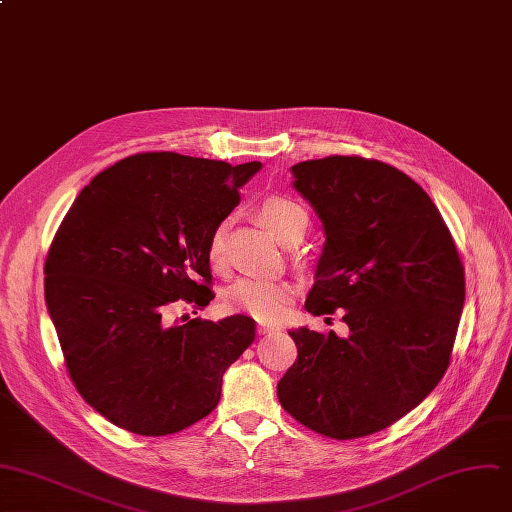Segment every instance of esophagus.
<instances>
[{"label": "esophagus", "instance_id": "esophagus-1", "mask_svg": "<svg viewBox=\"0 0 512 512\" xmlns=\"http://www.w3.org/2000/svg\"><path fill=\"white\" fill-rule=\"evenodd\" d=\"M256 332H258L260 336H266V334H274V332H279V328H274V326H264V324H258Z\"/></svg>", "mask_w": 512, "mask_h": 512}]
</instances>
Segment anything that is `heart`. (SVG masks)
<instances>
[{
	"label": "heart",
	"instance_id": "b5f03b06",
	"mask_svg": "<svg viewBox=\"0 0 512 512\" xmlns=\"http://www.w3.org/2000/svg\"><path fill=\"white\" fill-rule=\"evenodd\" d=\"M260 217L266 227L277 235L283 244H289L297 235H303L309 217L301 205L287 199V196H270L260 205ZM207 260L211 268H225V244L223 229H215L209 246ZM295 289L285 281H264V279H238L225 291V307L231 311H242L260 322H277L285 316Z\"/></svg>",
	"mask_w": 512,
	"mask_h": 512
}]
</instances>
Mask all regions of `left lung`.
<instances>
[{"instance_id":"obj_1","label":"left lung","mask_w":512,"mask_h":512,"mask_svg":"<svg viewBox=\"0 0 512 512\" xmlns=\"http://www.w3.org/2000/svg\"><path fill=\"white\" fill-rule=\"evenodd\" d=\"M326 244L305 309H344L348 336L289 332L297 361L279 402L328 439H361L414 410L445 375L465 270L439 209L404 172L361 155L293 166Z\"/></svg>"}]
</instances>
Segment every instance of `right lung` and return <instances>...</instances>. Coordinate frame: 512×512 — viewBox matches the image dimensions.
<instances>
[{
    "label": "right lung",
    "mask_w": 512,
    "mask_h": 512,
    "mask_svg": "<svg viewBox=\"0 0 512 512\" xmlns=\"http://www.w3.org/2000/svg\"><path fill=\"white\" fill-rule=\"evenodd\" d=\"M260 162L174 151L100 172L63 217L45 260V297L80 396L106 420L166 437L209 416L225 369L254 342L246 316L170 326L215 297L207 246Z\"/></svg>",
    "instance_id": "1"
}]
</instances>
